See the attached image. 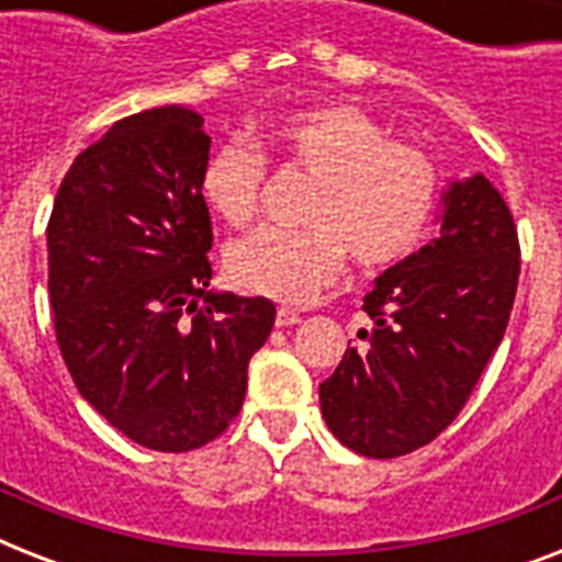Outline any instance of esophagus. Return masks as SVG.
<instances>
[{"mask_svg": "<svg viewBox=\"0 0 562 562\" xmlns=\"http://www.w3.org/2000/svg\"><path fill=\"white\" fill-rule=\"evenodd\" d=\"M303 317H300V312H294V308H285L282 306L280 312H277V326H294L300 324Z\"/></svg>", "mask_w": 562, "mask_h": 562, "instance_id": "obj_1", "label": "esophagus"}]
</instances>
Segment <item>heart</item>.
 <instances>
[{
    "instance_id": "obj_1",
    "label": "heart",
    "mask_w": 562,
    "mask_h": 562,
    "mask_svg": "<svg viewBox=\"0 0 562 562\" xmlns=\"http://www.w3.org/2000/svg\"><path fill=\"white\" fill-rule=\"evenodd\" d=\"M268 154L315 180L303 229L259 227L224 254L229 282L250 294L308 303L344 273L347 254L364 271L405 262L440 201V175L423 148L391 139L352 104H321L273 125ZM268 157L247 143H221L203 160L198 192L212 215L241 227L259 212Z\"/></svg>"
}]
</instances>
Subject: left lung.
<instances>
[{"label": "left lung", "instance_id": "left-lung-1", "mask_svg": "<svg viewBox=\"0 0 562 562\" xmlns=\"http://www.w3.org/2000/svg\"><path fill=\"white\" fill-rule=\"evenodd\" d=\"M431 245L393 265L364 297L373 326L321 384L329 431L352 452L400 458L431 443L470 400L505 338L519 236L484 175L452 183Z\"/></svg>", "mask_w": 562, "mask_h": 562}]
</instances>
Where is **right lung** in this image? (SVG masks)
<instances>
[{
  "mask_svg": "<svg viewBox=\"0 0 562 562\" xmlns=\"http://www.w3.org/2000/svg\"><path fill=\"white\" fill-rule=\"evenodd\" d=\"M154 108L75 157L48 218V297L81 396L154 452L201 449L238 417L271 335L265 297L210 294L212 221L198 192L210 136Z\"/></svg>",
  "mask_w": 562,
  "mask_h": 562,
  "instance_id": "add662e5",
  "label": "right lung"
}]
</instances>
